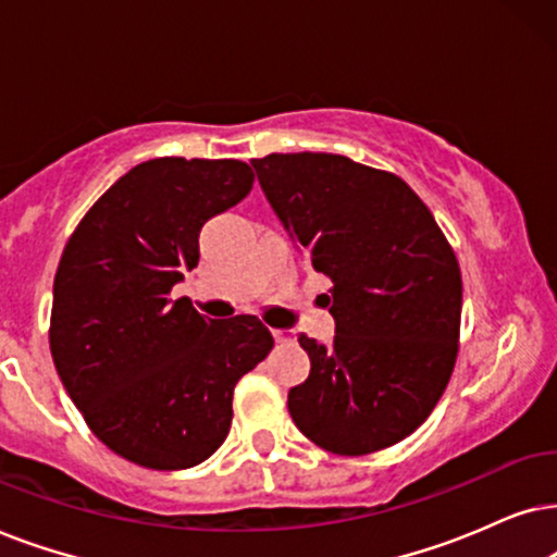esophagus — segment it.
Returning <instances> with one entry per match:
<instances>
[{
  "mask_svg": "<svg viewBox=\"0 0 557 557\" xmlns=\"http://www.w3.org/2000/svg\"><path fill=\"white\" fill-rule=\"evenodd\" d=\"M272 336H274V341H277V344H290V341H293V333L287 329H274Z\"/></svg>",
  "mask_w": 557,
  "mask_h": 557,
  "instance_id": "obj_1",
  "label": "esophagus"
}]
</instances>
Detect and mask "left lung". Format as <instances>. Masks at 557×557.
<instances>
[{
    "mask_svg": "<svg viewBox=\"0 0 557 557\" xmlns=\"http://www.w3.org/2000/svg\"><path fill=\"white\" fill-rule=\"evenodd\" d=\"M272 211L331 277V344L300 333L308 380L287 410L306 438L364 456L414 433L446 389L461 331V270L403 177L329 152L251 160ZM327 306V302H325Z\"/></svg>",
    "mask_w": 557,
    "mask_h": 557,
    "instance_id": "8db88e82",
    "label": "left lung"
}]
</instances>
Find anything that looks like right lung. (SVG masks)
Returning <instances> with one entry per match:
<instances>
[{
    "label": "right lung",
    "instance_id": "obj_1",
    "mask_svg": "<svg viewBox=\"0 0 557 557\" xmlns=\"http://www.w3.org/2000/svg\"><path fill=\"white\" fill-rule=\"evenodd\" d=\"M251 183L242 160L139 162L63 249L50 315L58 376L96 438L145 469H190L216 454L236 382L274 344L255 315L213 321L170 298L198 264L206 221Z\"/></svg>",
    "mask_w": 557,
    "mask_h": 557
}]
</instances>
